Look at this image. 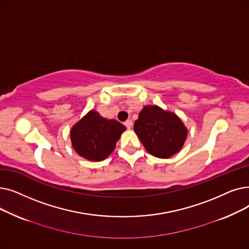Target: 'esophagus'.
I'll list each match as a JSON object with an SVG mask.
<instances>
[{
    "instance_id": "esophagus-1",
    "label": "esophagus",
    "mask_w": 249,
    "mask_h": 249,
    "mask_svg": "<svg viewBox=\"0 0 249 249\" xmlns=\"http://www.w3.org/2000/svg\"><path fill=\"white\" fill-rule=\"evenodd\" d=\"M124 125L127 127V128H131L133 126V122L131 120H127L124 122Z\"/></svg>"
}]
</instances>
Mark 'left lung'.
Segmentation results:
<instances>
[{"label": "left lung", "mask_w": 249, "mask_h": 249, "mask_svg": "<svg viewBox=\"0 0 249 249\" xmlns=\"http://www.w3.org/2000/svg\"><path fill=\"white\" fill-rule=\"evenodd\" d=\"M134 129L151 155L166 159L179 152L187 136L180 118L157 105H146L139 113Z\"/></svg>", "instance_id": "left-lung-1"}]
</instances>
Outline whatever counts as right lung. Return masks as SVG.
I'll return each mask as SVG.
<instances>
[{
	"label": "right lung",
	"mask_w": 249,
	"mask_h": 249,
	"mask_svg": "<svg viewBox=\"0 0 249 249\" xmlns=\"http://www.w3.org/2000/svg\"><path fill=\"white\" fill-rule=\"evenodd\" d=\"M125 126L114 120H106L90 110L71 129L72 146L80 156L90 161H102L113 152Z\"/></svg>",
	"instance_id": "obj_1"
}]
</instances>
